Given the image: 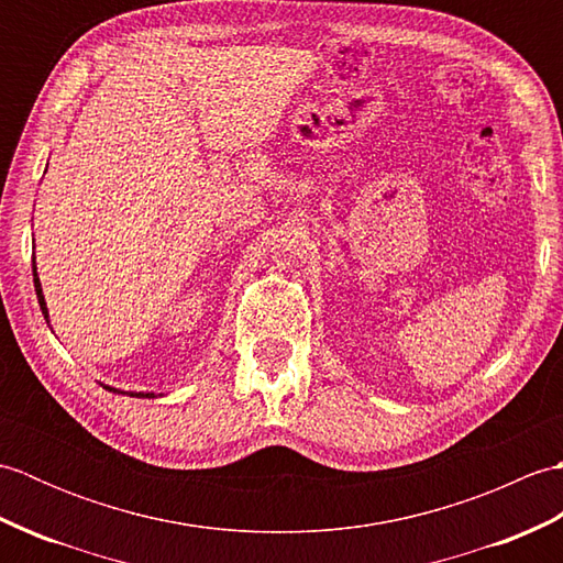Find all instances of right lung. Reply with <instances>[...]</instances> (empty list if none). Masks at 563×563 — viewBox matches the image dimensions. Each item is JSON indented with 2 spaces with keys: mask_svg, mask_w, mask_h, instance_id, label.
<instances>
[{
  "mask_svg": "<svg viewBox=\"0 0 563 563\" xmlns=\"http://www.w3.org/2000/svg\"><path fill=\"white\" fill-rule=\"evenodd\" d=\"M33 285H35V295H38V305H41V309H43V317H45V321H47V307H45V297H43V288H41L38 273H35V261H33ZM103 389L118 391V389H113V387H106V385H103ZM121 394H125V391H121ZM130 397H145V399H152V397H154V391H130Z\"/></svg>",
  "mask_w": 563,
  "mask_h": 563,
  "instance_id": "1",
  "label": "right lung"
}]
</instances>
